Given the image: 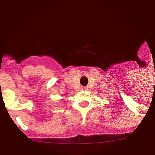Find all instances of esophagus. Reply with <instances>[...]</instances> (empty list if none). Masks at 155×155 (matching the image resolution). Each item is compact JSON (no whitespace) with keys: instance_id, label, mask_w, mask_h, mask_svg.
<instances>
[{"instance_id":"obj_1","label":"esophagus","mask_w":155,"mask_h":155,"mask_svg":"<svg viewBox=\"0 0 155 155\" xmlns=\"http://www.w3.org/2000/svg\"><path fill=\"white\" fill-rule=\"evenodd\" d=\"M88 88L87 86H84L81 88V91H88Z\"/></svg>"}]
</instances>
